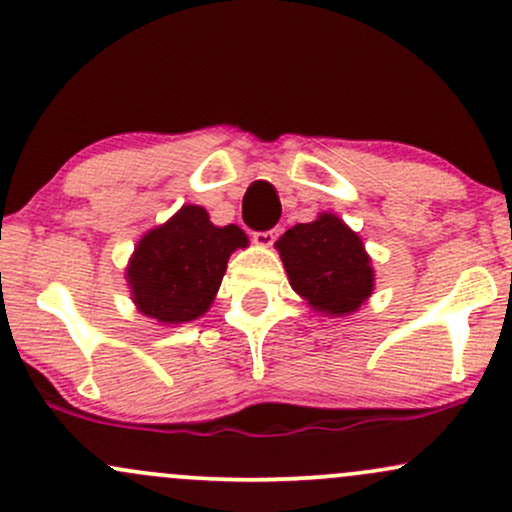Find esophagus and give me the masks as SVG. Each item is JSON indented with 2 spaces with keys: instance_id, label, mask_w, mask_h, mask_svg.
Returning a JSON list of instances; mask_svg holds the SVG:
<instances>
[{
  "instance_id": "34e87169",
  "label": "esophagus",
  "mask_w": 512,
  "mask_h": 512,
  "mask_svg": "<svg viewBox=\"0 0 512 512\" xmlns=\"http://www.w3.org/2000/svg\"><path fill=\"white\" fill-rule=\"evenodd\" d=\"M279 238V228H269V231H257L252 240H255L257 245H262V248H269V245H274V240Z\"/></svg>"
}]
</instances>
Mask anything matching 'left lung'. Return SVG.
<instances>
[{"label": "left lung", "mask_w": 512, "mask_h": 512, "mask_svg": "<svg viewBox=\"0 0 512 512\" xmlns=\"http://www.w3.org/2000/svg\"><path fill=\"white\" fill-rule=\"evenodd\" d=\"M293 291L320 313L346 315L373 291V269L361 238L337 216L296 223L276 240Z\"/></svg>", "instance_id": "1"}]
</instances>
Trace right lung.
Here are the masks:
<instances>
[{
    "instance_id": "1",
    "label": "right lung",
    "mask_w": 512,
    "mask_h": 512,
    "mask_svg": "<svg viewBox=\"0 0 512 512\" xmlns=\"http://www.w3.org/2000/svg\"><path fill=\"white\" fill-rule=\"evenodd\" d=\"M245 245L238 226L216 228L207 211L187 204L139 240L127 269L134 303L166 325L195 320L214 301L231 252Z\"/></svg>"
}]
</instances>
